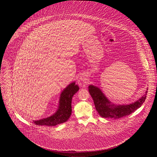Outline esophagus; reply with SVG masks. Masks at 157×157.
I'll return each mask as SVG.
<instances>
[{"label":"esophagus","instance_id":"esophagus-1","mask_svg":"<svg viewBox=\"0 0 157 157\" xmlns=\"http://www.w3.org/2000/svg\"><path fill=\"white\" fill-rule=\"evenodd\" d=\"M86 80H87V79H86L85 77H80V81L78 82L79 85H82V83H83V82H86Z\"/></svg>","mask_w":157,"mask_h":157}]
</instances>
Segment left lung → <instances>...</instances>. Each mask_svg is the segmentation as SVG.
Here are the masks:
<instances>
[{
    "label": "left lung",
    "instance_id": "1",
    "mask_svg": "<svg viewBox=\"0 0 157 157\" xmlns=\"http://www.w3.org/2000/svg\"><path fill=\"white\" fill-rule=\"evenodd\" d=\"M88 88L90 94L94 100L95 109L99 115L103 118L114 119L129 115L140 108L145 101L146 95L147 92L146 91V94L135 103L127 105L116 106L113 104H111V102L98 88L90 85Z\"/></svg>",
    "mask_w": 157,
    "mask_h": 157
}]
</instances>
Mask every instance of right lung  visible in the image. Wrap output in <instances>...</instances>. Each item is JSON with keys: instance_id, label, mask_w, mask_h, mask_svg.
<instances>
[{"instance_id": "obj_1", "label": "right lung", "mask_w": 157, "mask_h": 157, "mask_svg": "<svg viewBox=\"0 0 157 157\" xmlns=\"http://www.w3.org/2000/svg\"><path fill=\"white\" fill-rule=\"evenodd\" d=\"M78 90L79 88L75 85V82L69 84L60 95L59 107L57 111L51 117L34 121L35 124L52 126L67 121L72 112L71 101L72 97Z\"/></svg>"}]
</instances>
